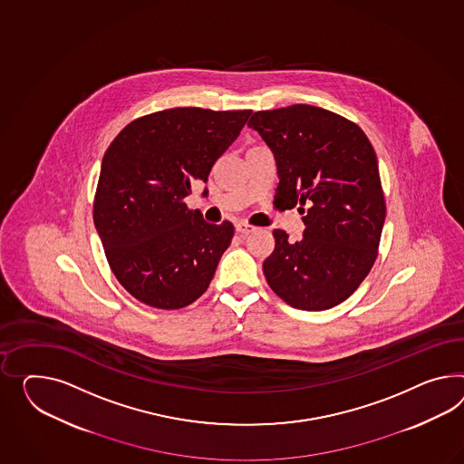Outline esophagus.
<instances>
[{
	"instance_id": "esophagus-1",
	"label": "esophagus",
	"mask_w": 464,
	"mask_h": 464,
	"mask_svg": "<svg viewBox=\"0 0 464 464\" xmlns=\"http://www.w3.org/2000/svg\"><path fill=\"white\" fill-rule=\"evenodd\" d=\"M256 230V227L249 226V224H246V222H238L236 224V232L240 234V236H247L250 232H254Z\"/></svg>"
}]
</instances>
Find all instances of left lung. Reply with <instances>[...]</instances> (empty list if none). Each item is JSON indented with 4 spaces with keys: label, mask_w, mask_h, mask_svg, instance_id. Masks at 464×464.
Instances as JSON below:
<instances>
[{
    "label": "left lung",
    "mask_w": 464,
    "mask_h": 464,
    "mask_svg": "<svg viewBox=\"0 0 464 464\" xmlns=\"http://www.w3.org/2000/svg\"><path fill=\"white\" fill-rule=\"evenodd\" d=\"M247 126L276 158L274 202L299 205L306 226L297 242L274 230L276 247L262 264L266 281L293 308H333L377 259L385 200L373 146L355 122L308 104L257 111Z\"/></svg>",
    "instance_id": "8db88e82"
}]
</instances>
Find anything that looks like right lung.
<instances>
[{"label":"right lung","instance_id":"1","mask_svg":"<svg viewBox=\"0 0 464 464\" xmlns=\"http://www.w3.org/2000/svg\"><path fill=\"white\" fill-rule=\"evenodd\" d=\"M252 111L175 107L130 122L107 148L94 226L122 287L148 306L179 309L202 296L234 226L203 220L185 198L207 181Z\"/></svg>","mask_w":464,"mask_h":464}]
</instances>
